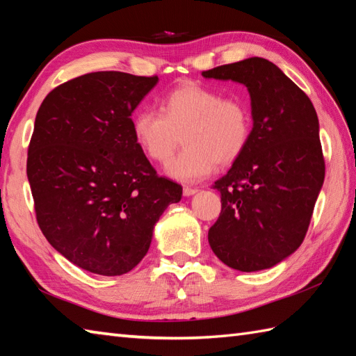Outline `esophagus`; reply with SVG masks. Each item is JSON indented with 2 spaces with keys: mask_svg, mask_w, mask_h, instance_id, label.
Masks as SVG:
<instances>
[{
  "mask_svg": "<svg viewBox=\"0 0 356 356\" xmlns=\"http://www.w3.org/2000/svg\"><path fill=\"white\" fill-rule=\"evenodd\" d=\"M195 193H197V190H195V188H188V186L184 188V195H185V197H190V195H194Z\"/></svg>",
  "mask_w": 356,
  "mask_h": 356,
  "instance_id": "obj_1",
  "label": "esophagus"
}]
</instances>
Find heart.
<instances>
[{
	"mask_svg": "<svg viewBox=\"0 0 356 356\" xmlns=\"http://www.w3.org/2000/svg\"><path fill=\"white\" fill-rule=\"evenodd\" d=\"M134 140L151 161L166 163L170 177L195 184L216 165H229L243 153L251 136V113L237 97H223L214 88L185 82L163 97L162 111L142 108L133 118Z\"/></svg>",
	"mask_w": 356,
	"mask_h": 356,
	"instance_id": "heart-1",
	"label": "heart"
}]
</instances>
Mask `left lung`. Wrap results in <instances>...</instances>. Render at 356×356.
I'll list each match as a JSON object with an SVG mask.
<instances>
[{
	"instance_id": "1",
	"label": "left lung",
	"mask_w": 356,
	"mask_h": 356,
	"mask_svg": "<svg viewBox=\"0 0 356 356\" xmlns=\"http://www.w3.org/2000/svg\"><path fill=\"white\" fill-rule=\"evenodd\" d=\"M202 76L243 84L252 116L245 151L214 184L222 213L209 228V246L232 269H269L303 243L321 191L318 116L303 90L268 59L248 58Z\"/></svg>"
}]
</instances>
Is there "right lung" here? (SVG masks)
I'll return each instance as SVG.
<instances>
[{
    "mask_svg": "<svg viewBox=\"0 0 356 356\" xmlns=\"http://www.w3.org/2000/svg\"><path fill=\"white\" fill-rule=\"evenodd\" d=\"M159 82L122 72L82 74L45 96L27 179L49 243L92 274L130 272L182 186L157 176L134 140L131 115Z\"/></svg>",
    "mask_w": 356,
    "mask_h": 356,
    "instance_id": "right-lung-1",
    "label": "right lung"
}]
</instances>
